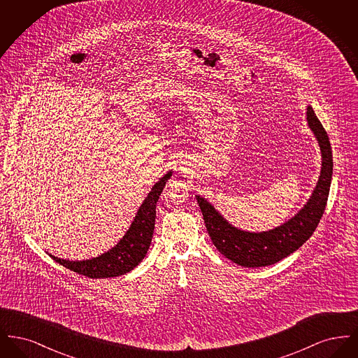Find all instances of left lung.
I'll use <instances>...</instances> for the list:
<instances>
[{
    "label": "left lung",
    "instance_id": "left-lung-1",
    "mask_svg": "<svg viewBox=\"0 0 358 358\" xmlns=\"http://www.w3.org/2000/svg\"><path fill=\"white\" fill-rule=\"evenodd\" d=\"M306 114L308 127L321 148L322 168L311 197L289 222L266 232L241 231L227 222L209 201L196 196L212 243L220 254L238 266L264 267L282 260L306 243L324 215L333 176V154L327 133L311 106L307 107Z\"/></svg>",
    "mask_w": 358,
    "mask_h": 358
}]
</instances>
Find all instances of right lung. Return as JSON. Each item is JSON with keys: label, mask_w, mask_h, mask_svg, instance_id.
Returning <instances> with one entry per match:
<instances>
[{"label": "right lung", "mask_w": 358, "mask_h": 358, "mask_svg": "<svg viewBox=\"0 0 358 358\" xmlns=\"http://www.w3.org/2000/svg\"><path fill=\"white\" fill-rule=\"evenodd\" d=\"M171 176V171H168L162 178H159L158 182H155L148 197L139 206L130 228L124 236L120 238V243L110 251L98 257L80 262H71L56 256H50L71 271L92 279L113 278L130 273L148 254L153 238L155 205Z\"/></svg>", "instance_id": "1"}]
</instances>
